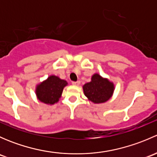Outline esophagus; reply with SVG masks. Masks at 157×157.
Here are the masks:
<instances>
[{
  "label": "esophagus",
  "mask_w": 157,
  "mask_h": 157,
  "mask_svg": "<svg viewBox=\"0 0 157 157\" xmlns=\"http://www.w3.org/2000/svg\"><path fill=\"white\" fill-rule=\"evenodd\" d=\"M72 84L74 85V86H79V85L80 84V82L79 81V80L78 81H76V82L74 81V82H72Z\"/></svg>",
  "instance_id": "1"
}]
</instances>
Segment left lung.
<instances>
[{
	"mask_svg": "<svg viewBox=\"0 0 157 157\" xmlns=\"http://www.w3.org/2000/svg\"><path fill=\"white\" fill-rule=\"evenodd\" d=\"M83 89L89 100L93 103H103L112 97L115 86L108 79L95 74L92 76L91 81L83 85Z\"/></svg>",
	"mask_w": 157,
	"mask_h": 157,
	"instance_id": "obj_1",
	"label": "left lung"
}]
</instances>
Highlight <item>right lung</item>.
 Returning a JSON list of instances; mask_svg holds the SVG:
<instances>
[{"instance_id": "obj_1", "label": "right lung", "mask_w": 157, "mask_h": 157, "mask_svg": "<svg viewBox=\"0 0 157 157\" xmlns=\"http://www.w3.org/2000/svg\"><path fill=\"white\" fill-rule=\"evenodd\" d=\"M67 85V82L66 80H61L57 76L52 75L36 86V96L43 103L53 105L59 101L64 87Z\"/></svg>"}]
</instances>
